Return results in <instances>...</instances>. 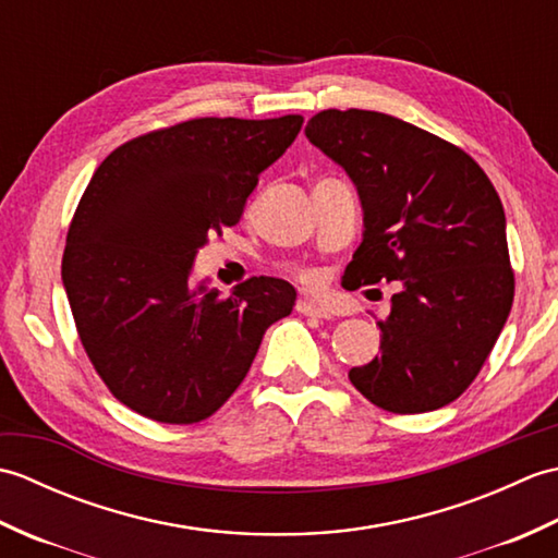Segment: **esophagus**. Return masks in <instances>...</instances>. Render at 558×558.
Returning <instances> with one entry per match:
<instances>
[{
  "mask_svg": "<svg viewBox=\"0 0 558 558\" xmlns=\"http://www.w3.org/2000/svg\"><path fill=\"white\" fill-rule=\"evenodd\" d=\"M298 312L304 314V316H316V318H330V310H326V306L316 304L312 300H300L298 302Z\"/></svg>",
  "mask_w": 558,
  "mask_h": 558,
  "instance_id": "esophagus-1",
  "label": "esophagus"
}]
</instances>
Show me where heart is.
I'll return each mask as SVG.
<instances>
[{"instance_id":"1","label":"heart","mask_w":558,"mask_h":558,"mask_svg":"<svg viewBox=\"0 0 558 558\" xmlns=\"http://www.w3.org/2000/svg\"><path fill=\"white\" fill-rule=\"evenodd\" d=\"M298 276L302 282H306V286H318V282H322V276H318L316 270H300Z\"/></svg>"}]
</instances>
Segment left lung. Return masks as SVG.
Here are the masks:
<instances>
[{"mask_svg":"<svg viewBox=\"0 0 558 558\" xmlns=\"http://www.w3.org/2000/svg\"><path fill=\"white\" fill-rule=\"evenodd\" d=\"M306 138L348 172L364 210L348 288L400 280L381 352L350 369L374 405L398 414L438 410L465 390L513 304L506 213L465 150L372 110H324Z\"/></svg>","mask_w":558,"mask_h":558,"instance_id":"obj_1","label":"left lung"}]
</instances>
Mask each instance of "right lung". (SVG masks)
Instances as JSON below:
<instances>
[{
  "label": "right lung",
  "instance_id": "obj_1",
  "mask_svg": "<svg viewBox=\"0 0 558 558\" xmlns=\"http://www.w3.org/2000/svg\"><path fill=\"white\" fill-rule=\"evenodd\" d=\"M302 122L189 120L126 141L90 177L62 282L83 350L126 408L162 424L210 417L244 381L266 328L292 312L288 280L248 278L220 298L189 278Z\"/></svg>",
  "mask_w": 558,
  "mask_h": 558
}]
</instances>
